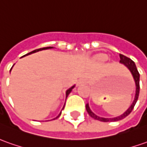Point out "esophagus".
Listing matches in <instances>:
<instances>
[{"label":"esophagus","mask_w":147,"mask_h":147,"mask_svg":"<svg viewBox=\"0 0 147 147\" xmlns=\"http://www.w3.org/2000/svg\"><path fill=\"white\" fill-rule=\"evenodd\" d=\"M85 82H86V80H84V79H82V80H80L79 82H78V84L85 83Z\"/></svg>","instance_id":"obj_1"}]
</instances>
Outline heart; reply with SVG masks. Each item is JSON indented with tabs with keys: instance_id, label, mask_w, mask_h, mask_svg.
I'll return each mask as SVG.
<instances>
[{
	"instance_id": "obj_1",
	"label": "heart",
	"mask_w": 147,
	"mask_h": 147,
	"mask_svg": "<svg viewBox=\"0 0 147 147\" xmlns=\"http://www.w3.org/2000/svg\"><path fill=\"white\" fill-rule=\"evenodd\" d=\"M98 59L99 61L103 62V61H106L108 59V57H107L106 55H101V56H99L98 57Z\"/></svg>"
}]
</instances>
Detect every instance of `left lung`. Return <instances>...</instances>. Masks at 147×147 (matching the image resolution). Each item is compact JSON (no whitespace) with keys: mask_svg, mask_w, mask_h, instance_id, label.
<instances>
[{"mask_svg":"<svg viewBox=\"0 0 147 147\" xmlns=\"http://www.w3.org/2000/svg\"><path fill=\"white\" fill-rule=\"evenodd\" d=\"M120 56V63L123 64L125 66L127 67V69H129L130 74H132V77H133L134 81L135 82V95H134V101L132 104L129 106V107L127 109V110L123 113L121 115H119L118 117H114V118H102V117H99L90 110V106H89V103H87L86 106V108L87 112L89 115L90 116L91 118H93L94 119H96V120H98V121H101V122H117V121H119V120H122L123 118H125L126 116H128L131 111L133 110L134 107L135 106V104L137 102L138 98V95H139V90H140V86H139V78H140V74L138 71L137 67L135 65V64L134 62L133 61L131 60L130 58L124 56L122 54H119Z\"/></svg>","mask_w":147,"mask_h":147,"instance_id":"obj_1","label":"left lung"}]
</instances>
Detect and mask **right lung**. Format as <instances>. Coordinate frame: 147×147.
<instances>
[{"mask_svg":"<svg viewBox=\"0 0 147 147\" xmlns=\"http://www.w3.org/2000/svg\"><path fill=\"white\" fill-rule=\"evenodd\" d=\"M53 47H46V48L38 49L33 50V51H32V52H30V53H27V54H26V55H25V56H27V55H29V54H32V53H37V52H38V51H41V50H44V49H53ZM25 56H24V57H25ZM12 68H13V67H12ZM12 68H11V69H12ZM11 69H10V71H11ZM74 87H75V85H74V86H71L70 88H69L67 90H66V92H65V99H66V98L68 97V95H69V94H70V93H71V91L73 90V89H74ZM64 107H65V105H64L63 108H62V110L64 109ZM61 114V111L60 114H58V115H57V116L55 118H57L58 117H60ZM55 118H53V119H55Z\"/></svg>","mask_w":147,"mask_h":147,"instance_id":"right-lung-1","label":"right lung"}]
</instances>
